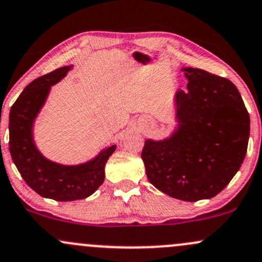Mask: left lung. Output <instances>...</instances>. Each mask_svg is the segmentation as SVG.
<instances>
[{
	"instance_id": "8db88e82",
	"label": "left lung",
	"mask_w": 262,
	"mask_h": 262,
	"mask_svg": "<svg viewBox=\"0 0 262 262\" xmlns=\"http://www.w3.org/2000/svg\"><path fill=\"white\" fill-rule=\"evenodd\" d=\"M186 89L175 94L178 129L168 139L145 140L146 177L157 189L184 201L210 199L245 159L250 117L234 83L199 68H183Z\"/></svg>"
}]
</instances>
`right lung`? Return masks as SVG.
Here are the masks:
<instances>
[{"label":"right lung","instance_id":"obj_1","mask_svg":"<svg viewBox=\"0 0 262 262\" xmlns=\"http://www.w3.org/2000/svg\"><path fill=\"white\" fill-rule=\"evenodd\" d=\"M72 66L38 77L24 89L10 112V153L14 165L31 189L43 198L57 201L85 199L104 182V166L117 145L100 151L91 162L62 165L46 159L36 148L32 126L45 104L50 89Z\"/></svg>","mask_w":262,"mask_h":262}]
</instances>
